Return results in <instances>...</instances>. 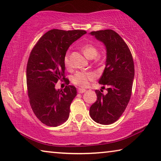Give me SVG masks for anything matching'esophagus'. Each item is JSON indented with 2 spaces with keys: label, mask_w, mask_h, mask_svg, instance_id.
<instances>
[{
  "label": "esophagus",
  "mask_w": 161,
  "mask_h": 161,
  "mask_svg": "<svg viewBox=\"0 0 161 161\" xmlns=\"http://www.w3.org/2000/svg\"><path fill=\"white\" fill-rule=\"evenodd\" d=\"M86 91V89H84V88H78V93H85Z\"/></svg>",
  "instance_id": "1"
}]
</instances>
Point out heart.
Returning a JSON list of instances; mask_svg holds the SVG:
<instances>
[{"label":"heart","instance_id":"heart-1","mask_svg":"<svg viewBox=\"0 0 161 161\" xmlns=\"http://www.w3.org/2000/svg\"><path fill=\"white\" fill-rule=\"evenodd\" d=\"M82 51L86 58L88 59L95 58L98 54V49L95 46L91 44H84L82 47ZM64 64L67 68H70V56L67 53L64 58ZM95 78V74L87 71H78L75 73L72 78L73 83L75 85L80 87H88L90 85V83Z\"/></svg>","mask_w":161,"mask_h":161}]
</instances>
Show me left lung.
<instances>
[{"mask_svg":"<svg viewBox=\"0 0 161 161\" xmlns=\"http://www.w3.org/2000/svg\"><path fill=\"white\" fill-rule=\"evenodd\" d=\"M97 40L103 42L106 49V67L98 83L101 88L107 87V93L102 89L96 90L97 100L90 107L89 114L96 122L111 125L119 119L129 103L135 67L129 47L117 32L112 29L91 31Z\"/></svg>","mask_w":161,"mask_h":161,"instance_id":"8db88e82","label":"left lung"}]
</instances>
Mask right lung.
I'll list each match as a JSON object with an SVG mask.
<instances>
[{"mask_svg":"<svg viewBox=\"0 0 161 161\" xmlns=\"http://www.w3.org/2000/svg\"><path fill=\"white\" fill-rule=\"evenodd\" d=\"M83 30L52 29L35 44L26 66L29 103L34 114L44 125L58 127L66 122L70 106L77 94L75 86L57 90L55 84L65 79L64 58L69 47L83 34Z\"/></svg>","mask_w":161,"mask_h":161,"instance_id":"obj_1","label":"right lung"}]
</instances>
